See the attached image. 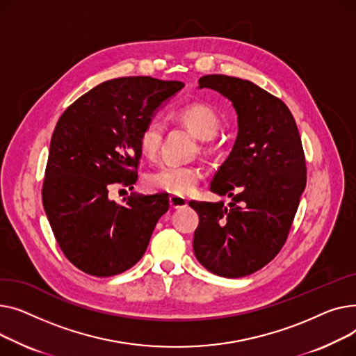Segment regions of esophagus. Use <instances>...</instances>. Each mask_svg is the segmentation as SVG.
Instances as JSON below:
<instances>
[{
	"instance_id": "34e87169",
	"label": "esophagus",
	"mask_w": 356,
	"mask_h": 356,
	"mask_svg": "<svg viewBox=\"0 0 356 356\" xmlns=\"http://www.w3.org/2000/svg\"><path fill=\"white\" fill-rule=\"evenodd\" d=\"M170 205H171V208H174V210H178V208L186 207V205H188V201H186V198H184V197L171 195V197H170Z\"/></svg>"
}]
</instances>
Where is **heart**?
<instances>
[{
  "instance_id": "heart-1",
  "label": "heart",
  "mask_w": 356,
  "mask_h": 356,
  "mask_svg": "<svg viewBox=\"0 0 356 356\" xmlns=\"http://www.w3.org/2000/svg\"><path fill=\"white\" fill-rule=\"evenodd\" d=\"M175 116L201 140L213 139L220 129V119L217 113L205 104H186L175 113ZM163 132L165 124L156 118L145 123L139 135V146L146 156H156L163 139ZM201 178L202 172L198 166L162 163L146 175L145 184L152 191L182 197L191 194L198 186Z\"/></svg>"
}]
</instances>
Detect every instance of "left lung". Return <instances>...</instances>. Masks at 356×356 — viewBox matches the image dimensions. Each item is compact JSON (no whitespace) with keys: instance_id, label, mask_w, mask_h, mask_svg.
<instances>
[{"instance_id":"left-lung-1","label":"left lung","mask_w":356,"mask_h":356,"mask_svg":"<svg viewBox=\"0 0 356 356\" xmlns=\"http://www.w3.org/2000/svg\"><path fill=\"white\" fill-rule=\"evenodd\" d=\"M204 88L232 102L238 132L210 186L233 202H190L200 217L193 247L208 271L237 279L264 267L283 247L306 186L305 154L280 99L224 74L202 76L198 89Z\"/></svg>"}]
</instances>
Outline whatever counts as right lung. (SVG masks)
<instances>
[{
    "label": "right lung",
    "mask_w": 356,
    "mask_h": 356,
    "mask_svg": "<svg viewBox=\"0 0 356 356\" xmlns=\"http://www.w3.org/2000/svg\"><path fill=\"white\" fill-rule=\"evenodd\" d=\"M182 88V81L149 76L112 79L60 116L43 205L61 252L85 273L109 277L135 266L168 211V195L132 194L118 204L109 188L136 182L140 131Z\"/></svg>",
    "instance_id": "1"
}]
</instances>
